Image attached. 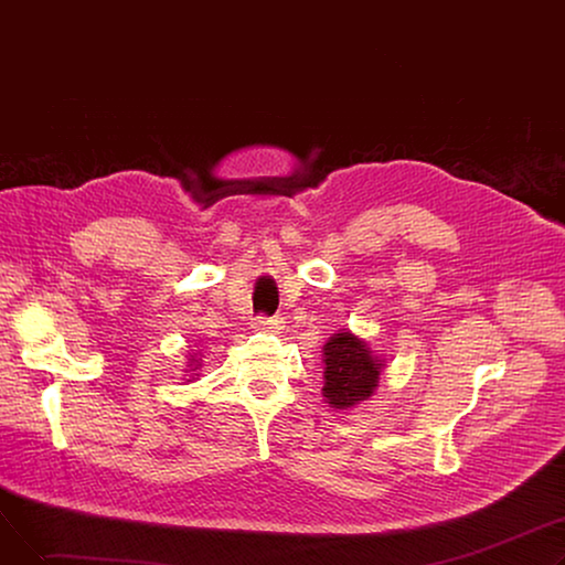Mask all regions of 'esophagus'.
Here are the masks:
<instances>
[{"mask_svg": "<svg viewBox=\"0 0 565 565\" xmlns=\"http://www.w3.org/2000/svg\"><path fill=\"white\" fill-rule=\"evenodd\" d=\"M281 318L279 316H256L252 328L260 330V332H273V330H281Z\"/></svg>", "mask_w": 565, "mask_h": 565, "instance_id": "1", "label": "esophagus"}]
</instances>
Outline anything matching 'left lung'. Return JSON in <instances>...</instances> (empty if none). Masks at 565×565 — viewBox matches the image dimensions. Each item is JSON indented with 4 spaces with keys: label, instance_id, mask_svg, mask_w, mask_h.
Listing matches in <instances>:
<instances>
[{
    "label": "left lung",
    "instance_id": "8db88e82",
    "mask_svg": "<svg viewBox=\"0 0 565 565\" xmlns=\"http://www.w3.org/2000/svg\"><path fill=\"white\" fill-rule=\"evenodd\" d=\"M324 387L322 394L330 407L348 409L366 401L377 387L382 362L371 352L366 341L352 332L334 334L322 348Z\"/></svg>",
    "mask_w": 565,
    "mask_h": 565
}]
</instances>
